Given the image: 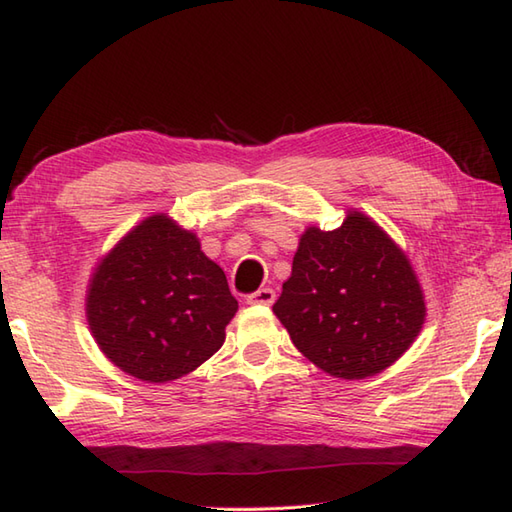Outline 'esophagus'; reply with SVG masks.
I'll return each mask as SVG.
<instances>
[{"label":"esophagus","mask_w":512,"mask_h":512,"mask_svg":"<svg viewBox=\"0 0 512 512\" xmlns=\"http://www.w3.org/2000/svg\"><path fill=\"white\" fill-rule=\"evenodd\" d=\"M275 297L277 295L273 288H259L253 292V295L246 297V303H250V306H255V303H259V306H273Z\"/></svg>","instance_id":"esophagus-1"}]
</instances>
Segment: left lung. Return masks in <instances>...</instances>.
<instances>
[{
	"mask_svg": "<svg viewBox=\"0 0 512 512\" xmlns=\"http://www.w3.org/2000/svg\"><path fill=\"white\" fill-rule=\"evenodd\" d=\"M273 312L310 363L361 380L409 350L427 306L405 250L350 209L334 231L306 228Z\"/></svg>",
	"mask_w": 512,
	"mask_h": 512,
	"instance_id": "8db88e82",
	"label": "left lung"
}]
</instances>
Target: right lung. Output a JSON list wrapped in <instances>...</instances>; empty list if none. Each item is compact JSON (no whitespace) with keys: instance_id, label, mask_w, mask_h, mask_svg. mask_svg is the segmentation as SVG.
Instances as JSON below:
<instances>
[{"instance_id":"add662e5","label":"right lung","mask_w":512,"mask_h":512,"mask_svg":"<svg viewBox=\"0 0 512 512\" xmlns=\"http://www.w3.org/2000/svg\"><path fill=\"white\" fill-rule=\"evenodd\" d=\"M235 312L224 270L167 213L145 217L101 257L85 295L101 352L125 374L158 385L209 361Z\"/></svg>"}]
</instances>
